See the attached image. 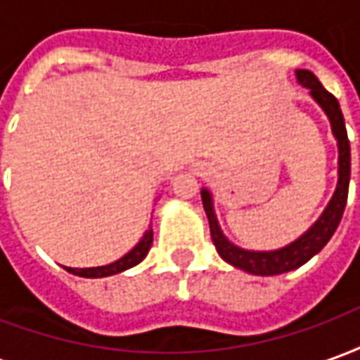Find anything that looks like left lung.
I'll return each instance as SVG.
<instances>
[{"label":"left lung","mask_w":360,"mask_h":360,"mask_svg":"<svg viewBox=\"0 0 360 360\" xmlns=\"http://www.w3.org/2000/svg\"><path fill=\"white\" fill-rule=\"evenodd\" d=\"M297 82L309 89V94L312 100L322 108L326 117L330 119L332 125V133L338 141V185L333 191L332 200L328 202L324 212L320 214V218L312 224V226L304 231V233L289 243L285 247L276 250H249L237 247L235 243L227 239L221 227L216 218L214 212V198L208 188L200 191L202 196L204 212L208 216V224H210V235L212 241L216 245L218 255L227 264L235 266L239 270L249 271L255 276H278V274H285V271L297 270L299 266L309 262L310 258L318 255L324 249V245L335 229L340 226L341 216L347 204V193H349V179H351V148H349L347 131H345V121H343V113H341L340 102L335 100V96L330 94L328 90L320 84L314 73H310L307 69H297L295 71Z\"/></svg>","instance_id":"obj_1"}]
</instances>
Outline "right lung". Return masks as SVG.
Wrapping results in <instances>:
<instances>
[{"instance_id": "obj_1", "label": "right lung", "mask_w": 360, "mask_h": 360, "mask_svg": "<svg viewBox=\"0 0 360 360\" xmlns=\"http://www.w3.org/2000/svg\"><path fill=\"white\" fill-rule=\"evenodd\" d=\"M152 239H154V233H152V227H148L144 231V235H142L141 241L136 243L125 257H121L115 262H111V264L96 266V268H69V266H63V268L69 274L79 276V278H108V276H115V274H121V271L129 270V268H133L139 262H142L146 258V255H148L150 247H152Z\"/></svg>"}]
</instances>
